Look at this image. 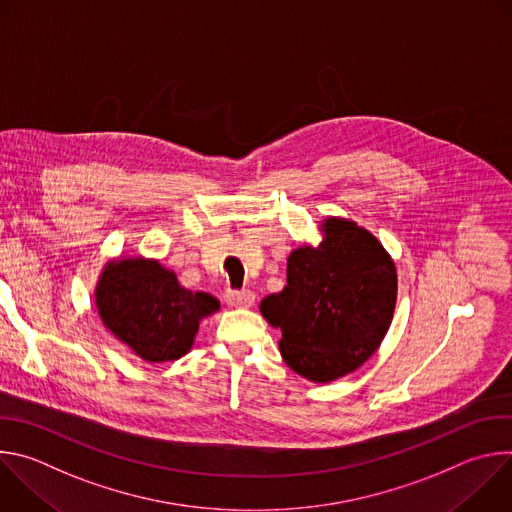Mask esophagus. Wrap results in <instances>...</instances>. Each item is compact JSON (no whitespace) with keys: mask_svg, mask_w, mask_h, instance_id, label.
<instances>
[{"mask_svg":"<svg viewBox=\"0 0 512 512\" xmlns=\"http://www.w3.org/2000/svg\"><path fill=\"white\" fill-rule=\"evenodd\" d=\"M225 300L231 308H251L255 304V294L251 289H241V291L229 289L225 294Z\"/></svg>","mask_w":512,"mask_h":512,"instance_id":"34e87169","label":"esophagus"}]
</instances>
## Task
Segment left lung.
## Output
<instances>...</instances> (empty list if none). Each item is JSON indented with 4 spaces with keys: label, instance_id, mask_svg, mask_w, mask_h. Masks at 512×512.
<instances>
[{
    "label": "left lung",
    "instance_id": "1",
    "mask_svg": "<svg viewBox=\"0 0 512 512\" xmlns=\"http://www.w3.org/2000/svg\"><path fill=\"white\" fill-rule=\"evenodd\" d=\"M322 241L287 257V283L259 312L281 330L279 352L312 383L336 381L381 346L397 304V267L381 241L350 218L326 216Z\"/></svg>",
    "mask_w": 512,
    "mask_h": 512
}]
</instances>
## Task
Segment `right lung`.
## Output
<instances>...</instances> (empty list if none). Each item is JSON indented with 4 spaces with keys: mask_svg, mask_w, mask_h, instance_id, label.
<instances>
[{
    "mask_svg": "<svg viewBox=\"0 0 512 512\" xmlns=\"http://www.w3.org/2000/svg\"><path fill=\"white\" fill-rule=\"evenodd\" d=\"M95 306L103 326L152 364L190 352L200 322L221 310L214 296L182 287L172 269L143 255H119L103 265Z\"/></svg>",
    "mask_w": 512,
    "mask_h": 512,
    "instance_id": "obj_1",
    "label": "right lung"
}]
</instances>
